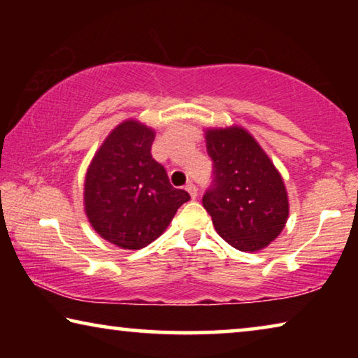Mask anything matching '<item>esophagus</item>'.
<instances>
[{
	"instance_id": "esophagus-1",
	"label": "esophagus",
	"mask_w": 358,
	"mask_h": 358,
	"mask_svg": "<svg viewBox=\"0 0 358 358\" xmlns=\"http://www.w3.org/2000/svg\"><path fill=\"white\" fill-rule=\"evenodd\" d=\"M186 191L189 192L191 199H196V197H197V187H196V185H192V183L186 185Z\"/></svg>"
}]
</instances>
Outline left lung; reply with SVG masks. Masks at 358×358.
I'll return each instance as SVG.
<instances>
[{
	"label": "left lung",
	"mask_w": 358,
	"mask_h": 358,
	"mask_svg": "<svg viewBox=\"0 0 358 358\" xmlns=\"http://www.w3.org/2000/svg\"><path fill=\"white\" fill-rule=\"evenodd\" d=\"M213 180L202 203L216 232L238 251H259L284 229L289 202L280 172L241 128L207 131Z\"/></svg>",
	"instance_id": "obj_1"
}]
</instances>
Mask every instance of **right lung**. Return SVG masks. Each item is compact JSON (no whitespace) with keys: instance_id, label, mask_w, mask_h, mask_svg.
<instances>
[{"instance_id":"add662e5","label":"right lung","mask_w":358,"mask_h":358,"mask_svg":"<svg viewBox=\"0 0 358 358\" xmlns=\"http://www.w3.org/2000/svg\"><path fill=\"white\" fill-rule=\"evenodd\" d=\"M155 132L134 120L115 128L102 143L85 180V210L102 238L141 250L164 232L191 199L175 189L166 169L151 156Z\"/></svg>"}]
</instances>
